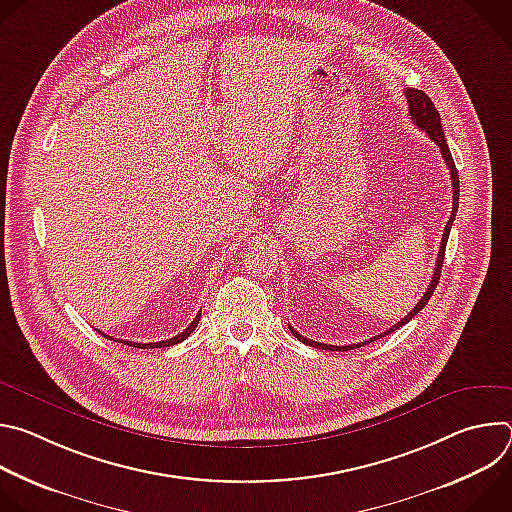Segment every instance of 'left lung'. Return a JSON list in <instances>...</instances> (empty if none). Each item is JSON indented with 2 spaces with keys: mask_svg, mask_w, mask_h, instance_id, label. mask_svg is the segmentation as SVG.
Returning <instances> with one entry per match:
<instances>
[{
  "mask_svg": "<svg viewBox=\"0 0 512 512\" xmlns=\"http://www.w3.org/2000/svg\"><path fill=\"white\" fill-rule=\"evenodd\" d=\"M405 97H407V103H409V115H411V119H413V123L421 129V131H425L435 143H437V148H440V152H442V158L446 160V166L450 168V178H452V192H454V204H452V216H450V221H448V225H446V229H444V235H442V245H440V253H437V261H435V269H433V277H431V281H429V285H427V291L423 294V298L417 302V306L401 320V322H397L395 326H391L389 330H385L383 334H379V336H373L371 340H367V342H360V344H348V346H334V344H322V342H316V340H310V338H304L302 334H298L294 328L289 326V330H291V334H294L300 342H304V344H308V346H314V348H322V350H338V352H344V350H354V348H358V346H362V344H369V342H373V340H379V338H383L385 334H391V332H395L397 328H401V326H405L411 318H415V314H419L425 306H427V302H429V298L433 296V289L437 287V283H440V275H442V265H444V255H446V243H448V237H450V229H452V223H454V218H456V212H458V200H460V178H458V170H456V164H454V160H452V154H450V148H448V141H446V137H444V129H442V117H440V113H437V109L433 107V103H431V99L423 93V91H417V89H405Z\"/></svg>",
  "mask_w": 512,
  "mask_h": 512,
  "instance_id": "obj_1",
  "label": "left lung"
}]
</instances>
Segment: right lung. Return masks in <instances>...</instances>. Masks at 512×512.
Returning <instances> with one entry per match:
<instances>
[{"label":"right lung","instance_id":"add662e5","mask_svg":"<svg viewBox=\"0 0 512 512\" xmlns=\"http://www.w3.org/2000/svg\"><path fill=\"white\" fill-rule=\"evenodd\" d=\"M198 320H200V314H196V318L190 322V326L184 330V332H180V334H176L174 338H168V340H160V342H150V344H139V342H129V340H115V338H111V336H107V334H103V332H99V334H103L105 338H109V340H115V342H123V344H129V346H133V348H164V346H174V344H178V342H182V340H186L192 332H194V328L198 326Z\"/></svg>","mask_w":512,"mask_h":512}]
</instances>
